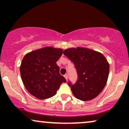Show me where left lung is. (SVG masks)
<instances>
[{
    "instance_id": "1",
    "label": "left lung",
    "mask_w": 129,
    "mask_h": 129,
    "mask_svg": "<svg viewBox=\"0 0 129 129\" xmlns=\"http://www.w3.org/2000/svg\"><path fill=\"white\" fill-rule=\"evenodd\" d=\"M63 50L47 47L27 53L20 68L23 85L33 96L40 100L51 98L66 79L60 75L56 62Z\"/></svg>"
}]
</instances>
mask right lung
<instances>
[{"label":"right lung","mask_w":129,"mask_h":129,"mask_svg":"<svg viewBox=\"0 0 129 129\" xmlns=\"http://www.w3.org/2000/svg\"><path fill=\"white\" fill-rule=\"evenodd\" d=\"M75 65L78 79L73 84L68 82L72 93L84 101L94 99L107 83L109 65L103 54L84 48H69L63 51Z\"/></svg>","instance_id":"right-lung-1"}]
</instances>
